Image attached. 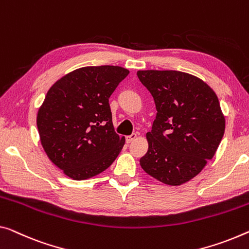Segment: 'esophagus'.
I'll list each match as a JSON object with an SVG mask.
<instances>
[{"mask_svg":"<svg viewBox=\"0 0 249 249\" xmlns=\"http://www.w3.org/2000/svg\"><path fill=\"white\" fill-rule=\"evenodd\" d=\"M137 139V133H132V135H130V136H127L125 137V141H127L128 143H130V142H132L133 140H136Z\"/></svg>","mask_w":249,"mask_h":249,"instance_id":"1","label":"esophagus"}]
</instances>
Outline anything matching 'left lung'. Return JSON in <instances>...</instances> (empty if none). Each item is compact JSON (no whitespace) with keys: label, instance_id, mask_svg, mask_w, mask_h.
<instances>
[{"label":"left lung","instance_id":"1","mask_svg":"<svg viewBox=\"0 0 249 249\" xmlns=\"http://www.w3.org/2000/svg\"><path fill=\"white\" fill-rule=\"evenodd\" d=\"M137 75L157 109L140 166L166 185H182L204 169L223 139L225 117L217 95L207 83L185 72L144 70Z\"/></svg>","mask_w":249,"mask_h":249}]
</instances>
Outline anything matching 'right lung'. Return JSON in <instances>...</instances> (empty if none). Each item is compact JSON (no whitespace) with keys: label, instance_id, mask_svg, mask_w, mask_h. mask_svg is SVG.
<instances>
[{"label":"right lung","instance_id":"1","mask_svg":"<svg viewBox=\"0 0 249 249\" xmlns=\"http://www.w3.org/2000/svg\"><path fill=\"white\" fill-rule=\"evenodd\" d=\"M129 74L114 66L85 67L50 88L36 124L45 154L73 180H85L111 166L124 144L114 131L109 98Z\"/></svg>","mask_w":249,"mask_h":249}]
</instances>
